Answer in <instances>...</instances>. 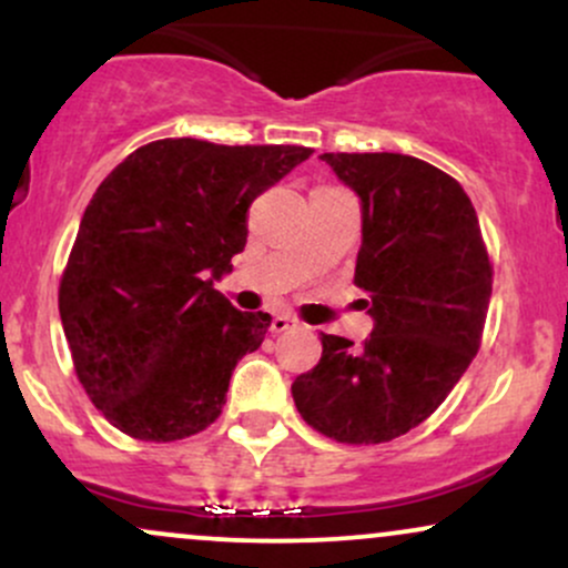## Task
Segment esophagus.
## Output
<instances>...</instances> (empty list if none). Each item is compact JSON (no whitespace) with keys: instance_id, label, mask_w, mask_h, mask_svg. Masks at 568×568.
<instances>
[{"instance_id":"esophagus-1","label":"esophagus","mask_w":568,"mask_h":568,"mask_svg":"<svg viewBox=\"0 0 568 568\" xmlns=\"http://www.w3.org/2000/svg\"><path fill=\"white\" fill-rule=\"evenodd\" d=\"M293 325H296V321H293V317L275 315V317H272V334H285V331L293 328Z\"/></svg>"}]
</instances>
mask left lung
<instances>
[{
	"mask_svg": "<svg viewBox=\"0 0 568 568\" xmlns=\"http://www.w3.org/2000/svg\"><path fill=\"white\" fill-rule=\"evenodd\" d=\"M361 197L355 285L374 331L363 347L321 334V363L291 384L298 414L338 443L406 435L446 400L484 334L491 264L470 197L408 154H323Z\"/></svg>",
	"mask_w": 568,
	"mask_h": 568,
	"instance_id": "8db88e82",
	"label": "left lung"
}]
</instances>
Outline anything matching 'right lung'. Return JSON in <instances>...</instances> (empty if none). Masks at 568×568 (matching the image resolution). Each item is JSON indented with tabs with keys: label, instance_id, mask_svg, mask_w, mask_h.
Listing matches in <instances>:
<instances>
[{
	"label": "right lung",
	"instance_id": "right-lung-1",
	"mask_svg": "<svg viewBox=\"0 0 568 568\" xmlns=\"http://www.w3.org/2000/svg\"><path fill=\"white\" fill-rule=\"evenodd\" d=\"M310 154L162 139L95 189L58 310L84 393L116 429L171 443L219 419L272 317L234 310L213 283L245 247L251 202Z\"/></svg>",
	"mask_w": 568,
	"mask_h": 568
}]
</instances>
